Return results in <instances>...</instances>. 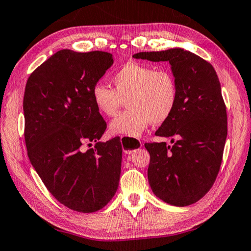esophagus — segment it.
I'll list each match as a JSON object with an SVG mask.
<instances>
[{"instance_id":"esophagus-1","label":"esophagus","mask_w":251,"mask_h":251,"mask_svg":"<svg viewBox=\"0 0 251 251\" xmlns=\"http://www.w3.org/2000/svg\"><path fill=\"white\" fill-rule=\"evenodd\" d=\"M122 145H123V151H124L125 154H132L135 151L141 149L142 143L141 141L136 140V138H128V137H122Z\"/></svg>"}]
</instances>
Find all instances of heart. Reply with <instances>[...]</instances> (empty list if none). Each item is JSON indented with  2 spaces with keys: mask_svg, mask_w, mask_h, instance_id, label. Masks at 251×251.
<instances>
[{
  "mask_svg": "<svg viewBox=\"0 0 251 251\" xmlns=\"http://www.w3.org/2000/svg\"><path fill=\"white\" fill-rule=\"evenodd\" d=\"M114 89L97 83L91 91L94 105L101 115L111 117L126 99L127 110L109 124L115 135L137 137L150 123L162 124L172 116L178 90L174 75L138 62L125 63L111 75Z\"/></svg>",
  "mask_w": 251,
  "mask_h": 251,
  "instance_id": "1",
  "label": "heart"
}]
</instances>
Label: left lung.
<instances>
[{"instance_id": "8db88e82", "label": "left lung", "mask_w": 251, "mask_h": 251, "mask_svg": "<svg viewBox=\"0 0 251 251\" xmlns=\"http://www.w3.org/2000/svg\"><path fill=\"white\" fill-rule=\"evenodd\" d=\"M133 58L169 61L178 90L176 110L155 133L177 141L172 138V146L165 142L145 144L151 155V189L169 204L196 203L216 181L226 138V110L216 70L181 48L138 52Z\"/></svg>"}]
</instances>
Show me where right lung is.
<instances>
[{
  "instance_id": "1",
  "label": "right lung",
  "mask_w": 251,
  "mask_h": 251,
  "mask_svg": "<svg viewBox=\"0 0 251 251\" xmlns=\"http://www.w3.org/2000/svg\"><path fill=\"white\" fill-rule=\"evenodd\" d=\"M113 62V54L104 51L62 49L26 81L27 156L49 192L74 211H98L118 188L122 144L117 137L99 142L107 125L91 97Z\"/></svg>"
}]
</instances>
